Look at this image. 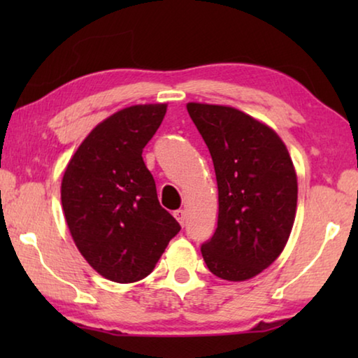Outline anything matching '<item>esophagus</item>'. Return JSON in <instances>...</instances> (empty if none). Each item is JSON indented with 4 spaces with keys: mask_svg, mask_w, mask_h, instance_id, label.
<instances>
[{
    "mask_svg": "<svg viewBox=\"0 0 358 358\" xmlns=\"http://www.w3.org/2000/svg\"><path fill=\"white\" fill-rule=\"evenodd\" d=\"M173 216H175V220L181 224V226H185V222H186V211L185 210H177L173 213Z\"/></svg>",
    "mask_w": 358,
    "mask_h": 358,
    "instance_id": "obj_1",
    "label": "esophagus"
}]
</instances>
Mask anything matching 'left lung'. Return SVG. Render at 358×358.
Here are the masks:
<instances>
[{"label":"left lung","instance_id":"1","mask_svg":"<svg viewBox=\"0 0 358 358\" xmlns=\"http://www.w3.org/2000/svg\"><path fill=\"white\" fill-rule=\"evenodd\" d=\"M187 113L213 159L217 227L201 251L211 273L245 281L286 246L296 210V173L276 132L234 107L189 102Z\"/></svg>","mask_w":358,"mask_h":358}]
</instances>
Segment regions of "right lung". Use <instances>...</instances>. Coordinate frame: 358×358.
Returning a JSON list of instances; mask_svg holds the SVG:
<instances>
[{"label":"right lung","mask_w":358,"mask_h":358,"mask_svg":"<svg viewBox=\"0 0 358 358\" xmlns=\"http://www.w3.org/2000/svg\"><path fill=\"white\" fill-rule=\"evenodd\" d=\"M167 104L131 106L90 132L62 181L66 222L85 260L107 280L141 281L175 235L177 220L159 205L142 151Z\"/></svg>","instance_id":"right-lung-1"}]
</instances>
